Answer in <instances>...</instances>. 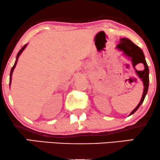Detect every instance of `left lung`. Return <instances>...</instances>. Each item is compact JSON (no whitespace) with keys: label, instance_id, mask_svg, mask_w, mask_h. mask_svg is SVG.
I'll return each mask as SVG.
<instances>
[{"label":"left lung","instance_id":"left-lung-1","mask_svg":"<svg viewBox=\"0 0 160 160\" xmlns=\"http://www.w3.org/2000/svg\"><path fill=\"white\" fill-rule=\"evenodd\" d=\"M117 48L121 51H122L126 56L131 58L134 68L138 63H142L144 65V69L143 71H136L137 74L138 75V77L141 79V80L143 81V83H144V92H143L142 98H141L140 102L138 104L137 107L132 111V113L129 114L130 116L133 114L138 109L141 104L144 102L145 96H146L147 92H148V86H149V68H148V64H147L146 60H145V57L143 51L141 50L140 47L135 45L129 39H127V38H121L120 43L117 46Z\"/></svg>","mask_w":160,"mask_h":160}]
</instances>
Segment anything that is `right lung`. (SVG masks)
<instances>
[{
	"instance_id": "1",
	"label": "right lung",
	"mask_w": 160,
	"mask_h": 160,
	"mask_svg": "<svg viewBox=\"0 0 160 160\" xmlns=\"http://www.w3.org/2000/svg\"><path fill=\"white\" fill-rule=\"evenodd\" d=\"M27 47V44H25V46H23L22 47V48L21 49H20L19 50V52H18V54H17V56H16V62H15V64H14V65L12 66V69H11V71H10V83H11V77H12V72H13V70H14V68H15V67H16V63H17V61H18V58H19V56H20V54H21L22 52V51L24 50V49H25V47Z\"/></svg>"
}]
</instances>
